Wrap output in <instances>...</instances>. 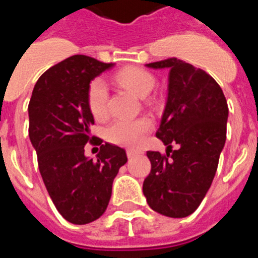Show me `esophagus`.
<instances>
[{"label":"esophagus","instance_id":"obj_1","mask_svg":"<svg viewBox=\"0 0 258 258\" xmlns=\"http://www.w3.org/2000/svg\"><path fill=\"white\" fill-rule=\"evenodd\" d=\"M126 155H127V157H129V159H133V157L141 155V152L140 151H134V150H127Z\"/></svg>","mask_w":258,"mask_h":258}]
</instances>
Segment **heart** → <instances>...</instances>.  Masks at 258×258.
Returning <instances> with one entry per match:
<instances>
[{"mask_svg": "<svg viewBox=\"0 0 258 258\" xmlns=\"http://www.w3.org/2000/svg\"><path fill=\"white\" fill-rule=\"evenodd\" d=\"M115 81L120 86L133 93L138 98L149 97L155 88V77L150 72L138 67H126L115 75ZM108 90L102 80H94L88 90V104L92 115L97 120H103L108 113ZM151 129V121L146 117L116 120L107 127L108 141L129 149H138L145 136Z\"/></svg>", "mask_w": 258, "mask_h": 258, "instance_id": "obj_1", "label": "heart"}]
</instances>
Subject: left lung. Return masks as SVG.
I'll return each instance as SVG.
<instances>
[{
	"instance_id": "left-lung-1",
	"label": "left lung",
	"mask_w": 258,
	"mask_h": 258,
	"mask_svg": "<svg viewBox=\"0 0 258 258\" xmlns=\"http://www.w3.org/2000/svg\"><path fill=\"white\" fill-rule=\"evenodd\" d=\"M168 70V97L156 137L166 155L147 151L151 172L143 194L157 213L183 218L197 211L211 187L226 142V98L216 80L177 58L146 64ZM179 146L171 151V145ZM172 154H170V152Z\"/></svg>"
}]
</instances>
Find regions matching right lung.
<instances>
[{"label":"right lung","instance_id":"right-lung-1","mask_svg":"<svg viewBox=\"0 0 258 258\" xmlns=\"http://www.w3.org/2000/svg\"><path fill=\"white\" fill-rule=\"evenodd\" d=\"M113 66L86 55L70 56L37 80L29 101V140L41 177L59 213L75 225L104 213L113 179L127 161L125 150L111 143L101 146L97 160L84 150L94 140L89 86Z\"/></svg>","mask_w":258,"mask_h":258}]
</instances>
